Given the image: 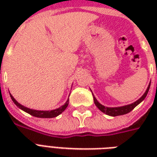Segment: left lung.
Here are the masks:
<instances>
[{"instance_id":"1","label":"left lung","mask_w":157,"mask_h":157,"mask_svg":"<svg viewBox=\"0 0 157 157\" xmlns=\"http://www.w3.org/2000/svg\"><path fill=\"white\" fill-rule=\"evenodd\" d=\"M150 86H151V83H149L145 93L143 94L141 98H139L138 100L135 101L134 103H131V104L124 105V106H121V107H105L103 105L101 104L99 102H98L94 96V104L96 105V107H98V109L100 110L101 112H103L105 114L108 115V116H111V117H117V116H121V115H124L129 113V112H131L132 110L134 109V107L138 106L139 103L143 102L144 100V98H146L147 94L148 93L149 89H150Z\"/></svg>"}]
</instances>
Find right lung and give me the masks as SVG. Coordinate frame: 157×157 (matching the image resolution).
Returning <instances> with one entry per match:
<instances>
[{
  "mask_svg": "<svg viewBox=\"0 0 157 157\" xmlns=\"http://www.w3.org/2000/svg\"><path fill=\"white\" fill-rule=\"evenodd\" d=\"M10 98L11 99L13 100V103H14V104H15L18 107H19L21 110H23V111H24V112L28 113V114L32 115L33 117H39V118H53V117H58L59 115L61 114L62 112L66 109L69 103V98H67V100L66 103H64L63 106L59 107V108H56V109L54 110H51V111H38V110L30 109V108H28V107H24V106H23V105H21L20 103H18V102L14 99V98H13L11 94Z\"/></svg>",
  "mask_w": 157,
  "mask_h": 157,
  "instance_id": "add662e5",
  "label": "right lung"
}]
</instances>
